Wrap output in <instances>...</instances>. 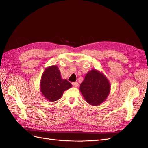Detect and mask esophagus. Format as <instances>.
<instances>
[{"label": "esophagus", "mask_w": 148, "mask_h": 148, "mask_svg": "<svg viewBox=\"0 0 148 148\" xmlns=\"http://www.w3.org/2000/svg\"><path fill=\"white\" fill-rule=\"evenodd\" d=\"M72 85L74 87H78V82H73Z\"/></svg>", "instance_id": "esophagus-1"}]
</instances>
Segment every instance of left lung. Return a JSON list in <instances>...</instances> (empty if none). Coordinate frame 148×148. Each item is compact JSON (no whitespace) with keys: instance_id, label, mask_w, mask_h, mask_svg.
Wrapping results in <instances>:
<instances>
[{"instance_id":"1","label":"left lung","mask_w":148,"mask_h":148,"mask_svg":"<svg viewBox=\"0 0 148 148\" xmlns=\"http://www.w3.org/2000/svg\"><path fill=\"white\" fill-rule=\"evenodd\" d=\"M108 80L96 70H92L86 75L80 85V91L85 100L92 106H98L104 102L110 92Z\"/></svg>"}]
</instances>
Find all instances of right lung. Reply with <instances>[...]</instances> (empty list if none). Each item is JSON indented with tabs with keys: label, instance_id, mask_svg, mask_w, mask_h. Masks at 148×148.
Listing matches in <instances>:
<instances>
[{
	"label": "right lung",
	"instance_id": "obj_1",
	"mask_svg": "<svg viewBox=\"0 0 148 148\" xmlns=\"http://www.w3.org/2000/svg\"><path fill=\"white\" fill-rule=\"evenodd\" d=\"M71 87V84L61 78L60 72L57 66L46 69L41 82V91L44 96L51 102L59 99L66 89Z\"/></svg>",
	"mask_w": 148,
	"mask_h": 148
}]
</instances>
